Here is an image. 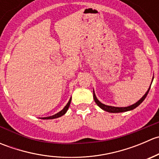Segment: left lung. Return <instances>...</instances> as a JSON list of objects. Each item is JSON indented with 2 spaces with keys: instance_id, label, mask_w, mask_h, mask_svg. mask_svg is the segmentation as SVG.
<instances>
[{
  "instance_id": "8db88e82",
  "label": "left lung",
  "mask_w": 159,
  "mask_h": 159,
  "mask_svg": "<svg viewBox=\"0 0 159 159\" xmlns=\"http://www.w3.org/2000/svg\"><path fill=\"white\" fill-rule=\"evenodd\" d=\"M150 88H149V89H148V91H147V92L145 93V95H144L143 97H142V98H141L140 100L139 101V102H137L135 104H134V105H131V106L125 107V108H118V107L108 106V105H104V104L101 103V102H99L97 98H96V96H95V94H94V91H93V98H94V102H95V103L97 104V105H98V106L100 107L101 108H102V109H103V110L106 111H108V112H111V113H119V112H125V111H128L133 110V109H134V108H137V107L139 106V105H140V104L142 103V102H143L144 100H145V98H146L147 94H148L149 90H150Z\"/></svg>"
}]
</instances>
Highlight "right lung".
<instances>
[{"label": "right lung", "mask_w": 159, "mask_h": 159, "mask_svg": "<svg viewBox=\"0 0 159 159\" xmlns=\"http://www.w3.org/2000/svg\"><path fill=\"white\" fill-rule=\"evenodd\" d=\"M70 101H71V98L70 99L69 102H68V104L66 105V106L65 107V108H63L61 111H59L58 113L55 114V115H52V116H49V117H46V118H43V119H54V118H59V117L62 116V115H65V113H66V111H68V108H69L70 106Z\"/></svg>", "instance_id": "add662e5"}]
</instances>
